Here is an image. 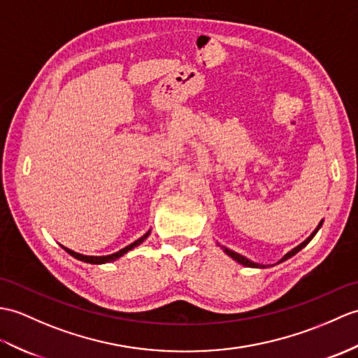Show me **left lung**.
Returning a JSON list of instances; mask_svg holds the SVG:
<instances>
[{
	"mask_svg": "<svg viewBox=\"0 0 358 358\" xmlns=\"http://www.w3.org/2000/svg\"><path fill=\"white\" fill-rule=\"evenodd\" d=\"M322 222L323 221H320V224H319V226H317V229H315L314 231H313V234L308 236V238H306L305 241H303V243L301 244V245H297L296 248H293V250L292 252H288L284 257H282V259L279 261V262H284V261H287L288 259V257H292V256H294L297 252H301L302 250V248L306 245V244H308L310 243V241L314 238V235L315 234H317V231H319V229L322 227ZM224 248V252H226L230 257H234V259L236 261V262H239V264H243V265H245V267H253V268H264V265H259V264H255V262H252V261H248L247 259V257H244V256H241L239 253H236V252H234V250H229V248H226V247H222Z\"/></svg>",
	"mask_w": 358,
	"mask_h": 358,
	"instance_id": "left-lung-1",
	"label": "left lung"
}]
</instances>
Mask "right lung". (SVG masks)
Listing matches in <instances>:
<instances>
[{
    "label": "right lung",
    "mask_w": 358,
    "mask_h": 358,
    "mask_svg": "<svg viewBox=\"0 0 358 358\" xmlns=\"http://www.w3.org/2000/svg\"><path fill=\"white\" fill-rule=\"evenodd\" d=\"M148 236H149V231H148V234H145L143 236H141L140 239H137L136 243H132V244L127 245L124 248H122V250H119L117 253H113V255H108V256H85V255H80V253L73 252V250H70V248H66V247H62V248H64V250H65L66 253L71 255L73 257H76V259H79V261H82V262H87V264H105V262H111V261L119 259L120 256H123L124 253H128L129 250H132V248L143 243V241H145Z\"/></svg>",
    "instance_id": "obj_1"
}]
</instances>
